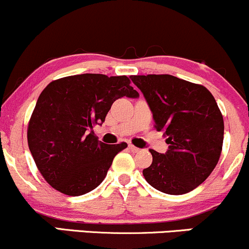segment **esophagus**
Masks as SVG:
<instances>
[{"instance_id": "34e87169", "label": "esophagus", "mask_w": 249, "mask_h": 249, "mask_svg": "<svg viewBox=\"0 0 249 249\" xmlns=\"http://www.w3.org/2000/svg\"><path fill=\"white\" fill-rule=\"evenodd\" d=\"M128 148H129L130 152H133V153H139L140 150H141V149H140V148L133 146V144H129V146H128Z\"/></svg>"}]
</instances>
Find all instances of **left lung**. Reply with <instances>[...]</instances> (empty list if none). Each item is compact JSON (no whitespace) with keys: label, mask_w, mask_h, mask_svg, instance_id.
Segmentation results:
<instances>
[{"label":"left lung","mask_w":249,"mask_h":249,"mask_svg":"<svg viewBox=\"0 0 249 249\" xmlns=\"http://www.w3.org/2000/svg\"><path fill=\"white\" fill-rule=\"evenodd\" d=\"M168 149H150L153 162L143 169L150 186L162 193L181 195L207 178L220 159L223 119L211 91L203 86L173 75H133Z\"/></svg>","instance_id":"8db88e82"}]
</instances>
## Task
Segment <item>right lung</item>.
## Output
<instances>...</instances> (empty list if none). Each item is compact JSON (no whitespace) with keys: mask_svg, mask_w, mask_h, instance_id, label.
<instances>
[{"mask_svg":"<svg viewBox=\"0 0 249 249\" xmlns=\"http://www.w3.org/2000/svg\"><path fill=\"white\" fill-rule=\"evenodd\" d=\"M124 96L139 97L129 79L102 74L62 77L43 89L28 125V146L42 177L56 191L79 196L105 180L127 143H103L93 128Z\"/></svg>","mask_w":249,"mask_h":249,"instance_id":"add662e5","label":"right lung"}]
</instances>
